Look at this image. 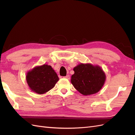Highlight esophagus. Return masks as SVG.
<instances>
[{
	"label": "esophagus",
	"mask_w": 135,
	"mask_h": 135,
	"mask_svg": "<svg viewBox=\"0 0 135 135\" xmlns=\"http://www.w3.org/2000/svg\"><path fill=\"white\" fill-rule=\"evenodd\" d=\"M64 78H66V79H70V75H66V76H64Z\"/></svg>",
	"instance_id": "obj_1"
}]
</instances>
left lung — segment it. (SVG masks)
<instances>
[{
  "label": "left lung",
  "instance_id": "obj_1",
  "mask_svg": "<svg viewBox=\"0 0 135 135\" xmlns=\"http://www.w3.org/2000/svg\"><path fill=\"white\" fill-rule=\"evenodd\" d=\"M71 82L78 91L83 95H90L99 92L103 86L105 74L97 66L81 64L73 69Z\"/></svg>",
  "mask_w": 135,
  "mask_h": 135
}]
</instances>
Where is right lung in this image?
<instances>
[{
	"label": "right lung",
	"instance_id": "1",
	"mask_svg": "<svg viewBox=\"0 0 135 135\" xmlns=\"http://www.w3.org/2000/svg\"><path fill=\"white\" fill-rule=\"evenodd\" d=\"M59 77L50 65H43L34 68L27 73L26 81L32 91L43 94L54 88Z\"/></svg>",
	"mask_w": 135,
	"mask_h": 135
}]
</instances>
